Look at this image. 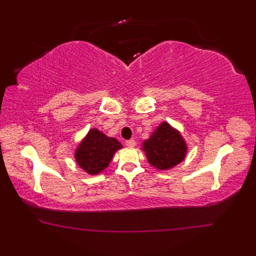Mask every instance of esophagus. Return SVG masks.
<instances>
[{
  "instance_id": "1",
  "label": "esophagus",
  "mask_w": 256,
  "mask_h": 256,
  "mask_svg": "<svg viewBox=\"0 0 256 256\" xmlns=\"http://www.w3.org/2000/svg\"><path fill=\"white\" fill-rule=\"evenodd\" d=\"M125 144H126L128 148H134V146L136 145V143H135L134 140H126V142H125Z\"/></svg>"
}]
</instances>
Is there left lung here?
<instances>
[{"label":"left lung","mask_w":256,"mask_h":256,"mask_svg":"<svg viewBox=\"0 0 256 256\" xmlns=\"http://www.w3.org/2000/svg\"><path fill=\"white\" fill-rule=\"evenodd\" d=\"M187 144L178 130L170 123L162 122L150 136L143 142L148 162L160 170H168L184 160Z\"/></svg>","instance_id":"left-lung-1"}]
</instances>
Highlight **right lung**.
I'll use <instances>...</instances> for the list:
<instances>
[{
	"instance_id": "obj_1",
	"label": "right lung",
	"mask_w": 256,
	"mask_h": 256,
	"mask_svg": "<svg viewBox=\"0 0 256 256\" xmlns=\"http://www.w3.org/2000/svg\"><path fill=\"white\" fill-rule=\"evenodd\" d=\"M123 148L116 138H108L98 128H91L79 143L74 160L89 175H99L110 164L116 152Z\"/></svg>"
}]
</instances>
